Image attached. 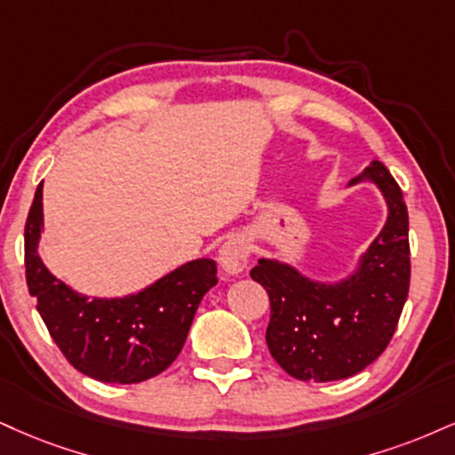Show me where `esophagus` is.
Masks as SVG:
<instances>
[{
  "mask_svg": "<svg viewBox=\"0 0 455 455\" xmlns=\"http://www.w3.org/2000/svg\"><path fill=\"white\" fill-rule=\"evenodd\" d=\"M218 260H220V267L228 275H239L245 269V265H248V245L239 237L228 239L220 248Z\"/></svg>",
  "mask_w": 455,
  "mask_h": 455,
  "instance_id": "1",
  "label": "esophagus"
}]
</instances>
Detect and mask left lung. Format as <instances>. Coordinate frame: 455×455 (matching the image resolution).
<instances>
[{"label": "left lung", "mask_w": 455, "mask_h": 455, "mask_svg": "<svg viewBox=\"0 0 455 455\" xmlns=\"http://www.w3.org/2000/svg\"><path fill=\"white\" fill-rule=\"evenodd\" d=\"M360 182L381 190L387 220L347 277L317 282L275 259H260L250 271L271 300L269 352L300 381H337L366 369L390 343L407 300L411 262L403 193L379 161L349 186Z\"/></svg>", "instance_id": "1"}]
</instances>
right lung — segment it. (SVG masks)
<instances>
[{"label":"right lung","mask_w":455,"mask_h":455,"mask_svg":"<svg viewBox=\"0 0 455 455\" xmlns=\"http://www.w3.org/2000/svg\"><path fill=\"white\" fill-rule=\"evenodd\" d=\"M44 228L42 184L25 224V271L44 324L69 364L106 384H140L182 352L205 292L218 283L216 262L196 259L135 294L89 299L46 269L37 243Z\"/></svg>","instance_id":"obj_1"}]
</instances>
